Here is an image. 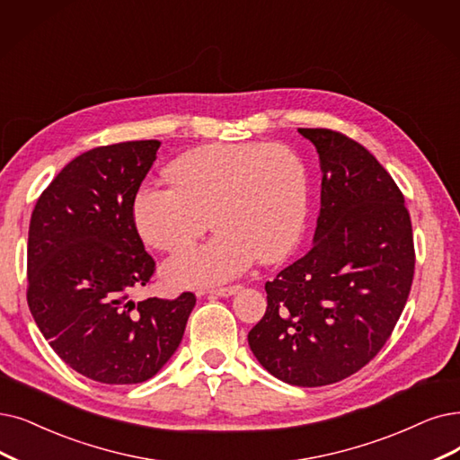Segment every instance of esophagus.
Returning <instances> with one entry per match:
<instances>
[{
	"mask_svg": "<svg viewBox=\"0 0 460 460\" xmlns=\"http://www.w3.org/2000/svg\"><path fill=\"white\" fill-rule=\"evenodd\" d=\"M240 285H232V287H220V288H209V294H215V296H232L237 290H240Z\"/></svg>",
	"mask_w": 460,
	"mask_h": 460,
	"instance_id": "34e87169",
	"label": "esophagus"
}]
</instances>
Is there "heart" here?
<instances>
[{"label":"heart","mask_w":460,"mask_h":460,"mask_svg":"<svg viewBox=\"0 0 460 460\" xmlns=\"http://www.w3.org/2000/svg\"><path fill=\"white\" fill-rule=\"evenodd\" d=\"M172 187L143 185L134 220L143 240L164 252L190 249L211 225L215 240L181 254L166 273L177 285L228 281L261 256L279 262L298 247L309 217V168L283 143L196 146L168 166Z\"/></svg>","instance_id":"b5f03b06"}]
</instances>
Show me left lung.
Returning <instances> with one entry per match:
<instances>
[{"mask_svg": "<svg viewBox=\"0 0 460 460\" xmlns=\"http://www.w3.org/2000/svg\"><path fill=\"white\" fill-rule=\"evenodd\" d=\"M298 132L323 172L314 247L266 283V314L247 340L271 376L323 387L387 343L410 296L415 249L403 194L376 156L328 128Z\"/></svg>", "mask_w": 460, "mask_h": 460, "instance_id": "1", "label": "left lung"}]
</instances>
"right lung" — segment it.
I'll return each instance as SVG.
<instances>
[{
    "instance_id": "add662e5",
    "label": "right lung",
    "mask_w": 460,
    "mask_h": 460,
    "mask_svg": "<svg viewBox=\"0 0 460 460\" xmlns=\"http://www.w3.org/2000/svg\"><path fill=\"white\" fill-rule=\"evenodd\" d=\"M160 141L96 146L73 158L33 208L28 305L50 347L73 370L107 385L151 379L185 334L196 304L134 292L151 281L153 256L134 220V198Z\"/></svg>"
}]
</instances>
